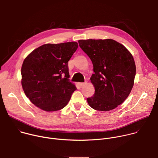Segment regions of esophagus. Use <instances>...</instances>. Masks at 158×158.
Returning <instances> with one entry per match:
<instances>
[{
	"label": "esophagus",
	"mask_w": 158,
	"mask_h": 158,
	"mask_svg": "<svg viewBox=\"0 0 158 158\" xmlns=\"http://www.w3.org/2000/svg\"><path fill=\"white\" fill-rule=\"evenodd\" d=\"M84 84H85V82H78V85H79V86H82V85H83Z\"/></svg>",
	"instance_id": "obj_1"
}]
</instances>
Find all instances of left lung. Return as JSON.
I'll use <instances>...</instances> for the list:
<instances>
[{"label":"left lung","instance_id":"1","mask_svg":"<svg viewBox=\"0 0 158 158\" xmlns=\"http://www.w3.org/2000/svg\"><path fill=\"white\" fill-rule=\"evenodd\" d=\"M79 46L91 59L94 74L91 81L94 95L87 99L93 109L108 111L129 95L136 76V65L129 51L112 39L79 40Z\"/></svg>","mask_w":158,"mask_h":158}]
</instances>
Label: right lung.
Listing matches in <instances>:
<instances>
[{
  "instance_id": "right-lung-1",
  "label": "right lung",
  "mask_w": 158,
  "mask_h": 158,
  "mask_svg": "<svg viewBox=\"0 0 158 158\" xmlns=\"http://www.w3.org/2000/svg\"><path fill=\"white\" fill-rule=\"evenodd\" d=\"M77 48L76 42L46 44L24 59L22 86L35 106L45 111H56L69 102L77 89L69 79L68 61Z\"/></svg>"
}]
</instances>
